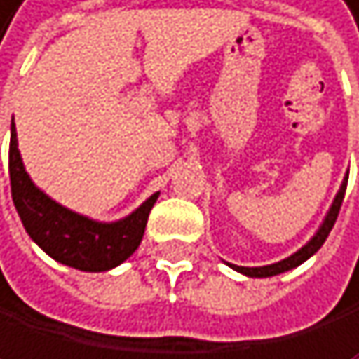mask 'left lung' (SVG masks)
<instances>
[{"mask_svg":"<svg viewBox=\"0 0 359 359\" xmlns=\"http://www.w3.org/2000/svg\"><path fill=\"white\" fill-rule=\"evenodd\" d=\"M346 183H348V174L344 176L342 185H339L337 194H335V198H333L331 208H328V212H326V217H324L322 225H320V228H317V232L311 236V241L306 243V245H302L294 255H290V257H286V259H281V262H277V264H270V266H257V268H245V266H234V264H228V266L234 268L236 273L245 275V277H259V279H262V277H275V275L286 273V270H292V268L302 266V264L306 262V259H311L317 250H320V248L324 245V241H326L328 232L333 230L335 219H337V215H339V208H342V201H344Z\"/></svg>","mask_w":359,"mask_h":359,"instance_id":"obj_1","label":"left lung"}]
</instances>
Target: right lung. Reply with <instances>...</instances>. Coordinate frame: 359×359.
<instances>
[{"instance_id": "add662e5", "label": "right lung", "mask_w": 359, "mask_h": 359, "mask_svg": "<svg viewBox=\"0 0 359 359\" xmlns=\"http://www.w3.org/2000/svg\"><path fill=\"white\" fill-rule=\"evenodd\" d=\"M8 172L13 203L28 236L55 262L84 273H104L134 255L142 241L149 212L158 198V192L151 194L129 217L111 223L93 221L60 205L26 174L22 154L17 149L15 123L11 125Z\"/></svg>"}]
</instances>
